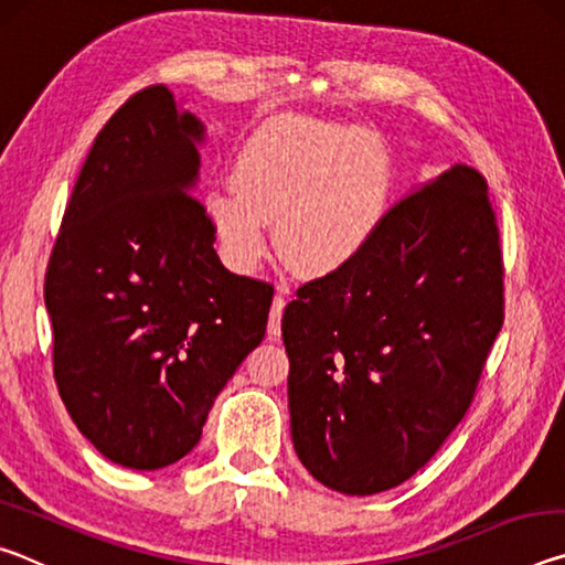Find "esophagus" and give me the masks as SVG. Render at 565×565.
I'll use <instances>...</instances> for the list:
<instances>
[{"instance_id":"34e87169","label":"esophagus","mask_w":565,"mask_h":565,"mask_svg":"<svg viewBox=\"0 0 565 565\" xmlns=\"http://www.w3.org/2000/svg\"><path fill=\"white\" fill-rule=\"evenodd\" d=\"M284 306H286V299L281 294L274 296V303H271V317H269V339L276 341L279 339L281 333V313H284Z\"/></svg>"}]
</instances>
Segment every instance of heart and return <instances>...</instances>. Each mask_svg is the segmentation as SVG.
Listing matches in <instances>:
<instances>
[{
	"mask_svg": "<svg viewBox=\"0 0 565 565\" xmlns=\"http://www.w3.org/2000/svg\"><path fill=\"white\" fill-rule=\"evenodd\" d=\"M391 161L359 127L289 119L246 141L234 184L206 191L204 212L238 271H252L269 252L311 279L359 262L374 242L391 199Z\"/></svg>",
	"mask_w": 565,
	"mask_h": 565,
	"instance_id": "1",
	"label": "heart"
}]
</instances>
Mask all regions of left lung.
Segmentation results:
<instances>
[{
	"label": "left lung",
	"instance_id": "obj_1",
	"mask_svg": "<svg viewBox=\"0 0 565 565\" xmlns=\"http://www.w3.org/2000/svg\"><path fill=\"white\" fill-rule=\"evenodd\" d=\"M503 323L489 184L454 164L388 209L359 262L286 306L296 456L347 495L414 476L471 406Z\"/></svg>",
	"mask_w": 565,
	"mask_h": 565
}]
</instances>
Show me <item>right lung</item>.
<instances>
[{"instance_id": "add662e5", "label": "right lung", "mask_w": 565, "mask_h": 565, "mask_svg": "<svg viewBox=\"0 0 565 565\" xmlns=\"http://www.w3.org/2000/svg\"><path fill=\"white\" fill-rule=\"evenodd\" d=\"M206 129L147 87L94 139L46 266L54 379L76 428L124 468L177 463L259 347L274 289L218 262L194 196Z\"/></svg>"}]
</instances>
